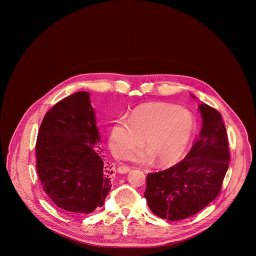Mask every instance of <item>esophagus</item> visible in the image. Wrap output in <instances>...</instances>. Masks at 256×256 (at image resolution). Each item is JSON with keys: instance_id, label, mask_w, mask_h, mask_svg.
<instances>
[{"instance_id": "34e87169", "label": "esophagus", "mask_w": 256, "mask_h": 256, "mask_svg": "<svg viewBox=\"0 0 256 256\" xmlns=\"http://www.w3.org/2000/svg\"><path fill=\"white\" fill-rule=\"evenodd\" d=\"M130 167H128V166H120L118 168V173H122V174H124V173H128V172H130Z\"/></svg>"}]
</instances>
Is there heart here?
<instances>
[{
	"instance_id": "b5f03b06",
	"label": "heart",
	"mask_w": 256,
	"mask_h": 256,
	"mask_svg": "<svg viewBox=\"0 0 256 256\" xmlns=\"http://www.w3.org/2000/svg\"><path fill=\"white\" fill-rule=\"evenodd\" d=\"M196 132L194 114L168 103H149L136 107L128 120L118 118L109 128V146L118 157L128 156L144 142L148 150L132 156L138 163L160 165L176 162L184 154Z\"/></svg>"
}]
</instances>
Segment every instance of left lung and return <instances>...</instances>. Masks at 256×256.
<instances>
[{
	"mask_svg": "<svg viewBox=\"0 0 256 256\" xmlns=\"http://www.w3.org/2000/svg\"><path fill=\"white\" fill-rule=\"evenodd\" d=\"M202 128L186 158L174 166L149 173L144 196L152 212L178 221L190 218L221 192L230 152L222 116L208 104L198 106Z\"/></svg>",
	"mask_w": 256,
	"mask_h": 256,
	"instance_id": "left-lung-1",
	"label": "left lung"
}]
</instances>
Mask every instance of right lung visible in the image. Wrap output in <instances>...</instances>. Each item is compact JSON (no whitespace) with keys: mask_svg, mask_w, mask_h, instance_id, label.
I'll return each instance as SVG.
<instances>
[{"mask_svg":"<svg viewBox=\"0 0 256 256\" xmlns=\"http://www.w3.org/2000/svg\"><path fill=\"white\" fill-rule=\"evenodd\" d=\"M90 94H72L44 116L36 140V169L46 194L60 208L82 214L103 206L112 165L103 159Z\"/></svg>","mask_w":256,"mask_h":256,"instance_id":"obj_1","label":"right lung"}]
</instances>
